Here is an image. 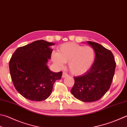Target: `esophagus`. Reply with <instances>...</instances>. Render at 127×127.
<instances>
[{"instance_id":"1","label":"esophagus","mask_w":127,"mask_h":127,"mask_svg":"<svg viewBox=\"0 0 127 127\" xmlns=\"http://www.w3.org/2000/svg\"><path fill=\"white\" fill-rule=\"evenodd\" d=\"M67 76H68V74L66 73V72H63V76H62V77H63V78H64V77H67Z\"/></svg>"}]
</instances>
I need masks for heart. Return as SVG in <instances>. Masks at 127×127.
<instances>
[{"mask_svg": "<svg viewBox=\"0 0 127 127\" xmlns=\"http://www.w3.org/2000/svg\"><path fill=\"white\" fill-rule=\"evenodd\" d=\"M95 51L90 46H83L74 42L64 43L53 52L51 59L59 67L68 63L69 70L75 75H81L89 71L94 63Z\"/></svg>", "mask_w": 127, "mask_h": 127, "instance_id": "1", "label": "heart"}]
</instances>
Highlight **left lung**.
<instances>
[{
	"instance_id": "1",
	"label": "left lung",
	"mask_w": 127,
	"mask_h": 127,
	"mask_svg": "<svg viewBox=\"0 0 127 127\" xmlns=\"http://www.w3.org/2000/svg\"><path fill=\"white\" fill-rule=\"evenodd\" d=\"M87 43L95 51V62L84 75L74 77L75 84L71 92L81 101L92 102L101 99L109 89L116 64L110 50L97 42Z\"/></svg>"
}]
</instances>
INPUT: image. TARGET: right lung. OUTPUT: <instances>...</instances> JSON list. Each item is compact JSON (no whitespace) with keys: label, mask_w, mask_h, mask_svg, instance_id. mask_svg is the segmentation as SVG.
Segmentation results:
<instances>
[{"label":"right lung","mask_w":127,"mask_h":127,"mask_svg":"<svg viewBox=\"0 0 127 127\" xmlns=\"http://www.w3.org/2000/svg\"><path fill=\"white\" fill-rule=\"evenodd\" d=\"M55 44L43 40L20 47L9 61V70L14 87L26 99L41 101L48 98L54 83L63 72H54L47 65Z\"/></svg>","instance_id":"add662e5"}]
</instances>
